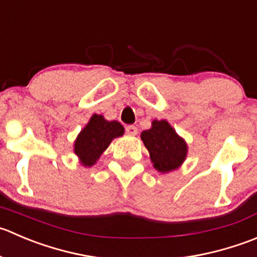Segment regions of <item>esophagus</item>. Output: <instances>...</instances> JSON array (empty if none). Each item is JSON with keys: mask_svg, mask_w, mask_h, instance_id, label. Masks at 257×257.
Wrapping results in <instances>:
<instances>
[{"mask_svg": "<svg viewBox=\"0 0 257 257\" xmlns=\"http://www.w3.org/2000/svg\"><path fill=\"white\" fill-rule=\"evenodd\" d=\"M126 132H127V135H130V136H136L137 135V127L136 126L134 125H130L126 127Z\"/></svg>", "mask_w": 257, "mask_h": 257, "instance_id": "34e87169", "label": "esophagus"}]
</instances>
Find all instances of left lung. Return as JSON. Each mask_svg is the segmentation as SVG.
<instances>
[{
    "instance_id": "1",
    "label": "left lung",
    "mask_w": 257,
    "mask_h": 257,
    "mask_svg": "<svg viewBox=\"0 0 257 257\" xmlns=\"http://www.w3.org/2000/svg\"><path fill=\"white\" fill-rule=\"evenodd\" d=\"M141 140L150 154L152 166L161 174L181 167L187 157V144L166 120H154L151 127L141 132Z\"/></svg>"
}]
</instances>
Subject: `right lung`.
Returning <instances> with one entry per match:
<instances>
[{
    "label": "right lung",
    "instance_id": "right-lung-1",
    "mask_svg": "<svg viewBox=\"0 0 257 257\" xmlns=\"http://www.w3.org/2000/svg\"><path fill=\"white\" fill-rule=\"evenodd\" d=\"M123 134L125 128L118 121H108L102 115L93 113L76 137L73 152L82 166L91 167L97 162L112 140Z\"/></svg>",
    "mask_w": 257,
    "mask_h": 257
}]
</instances>
